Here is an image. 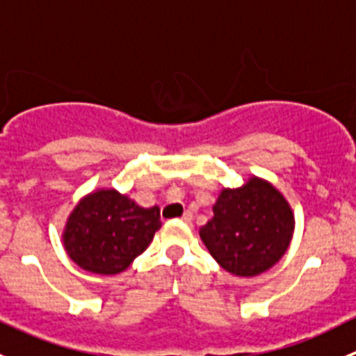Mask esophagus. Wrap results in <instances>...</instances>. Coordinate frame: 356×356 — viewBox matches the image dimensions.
<instances>
[{
  "mask_svg": "<svg viewBox=\"0 0 356 356\" xmlns=\"http://www.w3.org/2000/svg\"><path fill=\"white\" fill-rule=\"evenodd\" d=\"M181 220L184 222V224H191V222H193V213H191V211H184V215H182Z\"/></svg>",
  "mask_w": 356,
  "mask_h": 356,
  "instance_id": "1",
  "label": "esophagus"
}]
</instances>
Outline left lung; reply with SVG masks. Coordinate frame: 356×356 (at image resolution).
I'll list each match as a JSON object with an SVG mask.
<instances>
[{"label": "left lung", "mask_w": 356, "mask_h": 356, "mask_svg": "<svg viewBox=\"0 0 356 356\" xmlns=\"http://www.w3.org/2000/svg\"><path fill=\"white\" fill-rule=\"evenodd\" d=\"M211 210L213 217L200 229V238L229 274L260 275L288 251L294 211L267 179L250 175L239 188H224Z\"/></svg>", "instance_id": "8db88e82"}]
</instances>
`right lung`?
I'll return each mask as SVG.
<instances>
[{
  "instance_id": "1",
  "label": "right lung",
  "mask_w": 356,
  "mask_h": 356,
  "mask_svg": "<svg viewBox=\"0 0 356 356\" xmlns=\"http://www.w3.org/2000/svg\"><path fill=\"white\" fill-rule=\"evenodd\" d=\"M161 227L160 208H145L113 188H98L68 213L62 243L68 258L91 274L117 275Z\"/></svg>"
}]
</instances>
